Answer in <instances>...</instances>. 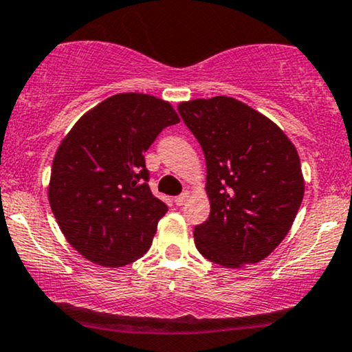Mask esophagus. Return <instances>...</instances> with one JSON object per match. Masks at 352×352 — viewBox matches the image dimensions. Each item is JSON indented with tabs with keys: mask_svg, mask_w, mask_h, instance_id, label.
Returning a JSON list of instances; mask_svg holds the SVG:
<instances>
[{
	"mask_svg": "<svg viewBox=\"0 0 352 352\" xmlns=\"http://www.w3.org/2000/svg\"><path fill=\"white\" fill-rule=\"evenodd\" d=\"M188 198H190L188 191H184V193L179 195V197H175V204L177 206H184V204L188 201Z\"/></svg>",
	"mask_w": 352,
	"mask_h": 352,
	"instance_id": "esophagus-1",
	"label": "esophagus"
}]
</instances>
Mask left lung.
I'll list each match as a JSON object with an SVG mask.
<instances>
[{
  "mask_svg": "<svg viewBox=\"0 0 352 352\" xmlns=\"http://www.w3.org/2000/svg\"><path fill=\"white\" fill-rule=\"evenodd\" d=\"M179 113L206 159L211 212L195 228V245L226 268L258 263L286 237L304 198L296 146L232 97L182 102Z\"/></svg>",
  "mask_w": 352,
  "mask_h": 352,
  "instance_id": "1",
  "label": "left lung"
}]
</instances>
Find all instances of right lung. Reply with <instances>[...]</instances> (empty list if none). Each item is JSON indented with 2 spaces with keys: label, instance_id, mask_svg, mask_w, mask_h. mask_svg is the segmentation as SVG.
<instances>
[{
  "label": "right lung",
  "instance_id": "obj_1",
  "mask_svg": "<svg viewBox=\"0 0 352 352\" xmlns=\"http://www.w3.org/2000/svg\"><path fill=\"white\" fill-rule=\"evenodd\" d=\"M180 118L166 100L126 92L84 113L58 146L48 201L66 240L92 263L118 268L149 250L167 212L144 153Z\"/></svg>",
  "mask_w": 352,
  "mask_h": 352
}]
</instances>
